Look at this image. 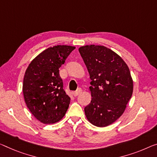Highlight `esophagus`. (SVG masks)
Listing matches in <instances>:
<instances>
[{"label": "esophagus", "mask_w": 157, "mask_h": 157, "mask_svg": "<svg viewBox=\"0 0 157 157\" xmlns=\"http://www.w3.org/2000/svg\"><path fill=\"white\" fill-rule=\"evenodd\" d=\"M81 92H82V89L81 88H78V90H76L75 92L73 93V95H74V97H76V96H78V95H80V94L81 93Z\"/></svg>", "instance_id": "obj_1"}]
</instances>
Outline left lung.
<instances>
[{"instance_id": "obj_1", "label": "left lung", "mask_w": 157, "mask_h": 157, "mask_svg": "<svg viewBox=\"0 0 157 157\" xmlns=\"http://www.w3.org/2000/svg\"><path fill=\"white\" fill-rule=\"evenodd\" d=\"M90 74V102L84 108L88 121L106 127L124 114L131 98L133 81L130 69L119 55L104 45L78 48Z\"/></svg>"}]
</instances>
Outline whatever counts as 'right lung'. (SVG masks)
<instances>
[{"label": "right lung", "instance_id": "obj_1", "mask_svg": "<svg viewBox=\"0 0 157 157\" xmlns=\"http://www.w3.org/2000/svg\"><path fill=\"white\" fill-rule=\"evenodd\" d=\"M76 47L59 45L43 50L25 71L22 90L26 105L34 117L52 124L64 117L70 103L65 93L59 69Z\"/></svg>", "mask_w": 157, "mask_h": 157}]
</instances>
